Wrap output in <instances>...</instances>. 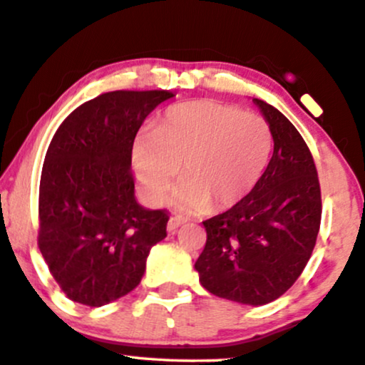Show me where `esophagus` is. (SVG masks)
Masks as SVG:
<instances>
[{"instance_id": "esophagus-1", "label": "esophagus", "mask_w": 365, "mask_h": 365, "mask_svg": "<svg viewBox=\"0 0 365 365\" xmlns=\"http://www.w3.org/2000/svg\"><path fill=\"white\" fill-rule=\"evenodd\" d=\"M185 222L187 220L183 219V217H172V219L168 220V232H175L180 225H183Z\"/></svg>"}]
</instances>
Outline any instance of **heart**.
Segmentation results:
<instances>
[{
  "instance_id": "1",
  "label": "heart",
  "mask_w": 365,
  "mask_h": 365,
  "mask_svg": "<svg viewBox=\"0 0 365 365\" xmlns=\"http://www.w3.org/2000/svg\"><path fill=\"white\" fill-rule=\"evenodd\" d=\"M273 129L236 106L193 101L172 106L133 146V165L146 197L161 202L182 167L172 198L182 210L232 207L247 195L273 155Z\"/></svg>"
}]
</instances>
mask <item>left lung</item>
Masks as SVG:
<instances>
[{
    "instance_id": "8db88e82",
    "label": "left lung",
    "mask_w": 365,
    "mask_h": 365,
    "mask_svg": "<svg viewBox=\"0 0 365 365\" xmlns=\"http://www.w3.org/2000/svg\"><path fill=\"white\" fill-rule=\"evenodd\" d=\"M273 129L274 151L256 187L232 209L204 220L195 262L207 292L266 305L292 288L315 247L322 193L312 151L278 109L255 99Z\"/></svg>"
}]
</instances>
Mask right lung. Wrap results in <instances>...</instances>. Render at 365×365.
Returning a JSON list of instances; mask_svg holds the SVG:
<instances>
[{
    "mask_svg": "<svg viewBox=\"0 0 365 365\" xmlns=\"http://www.w3.org/2000/svg\"><path fill=\"white\" fill-rule=\"evenodd\" d=\"M170 91H113L73 109L45 155L38 247L68 299L103 307L140 284L151 247L167 237L168 210L135 198L133 145Z\"/></svg>",
    "mask_w": 365,
    "mask_h": 365,
    "instance_id": "right-lung-1",
    "label": "right lung"
}]
</instances>
